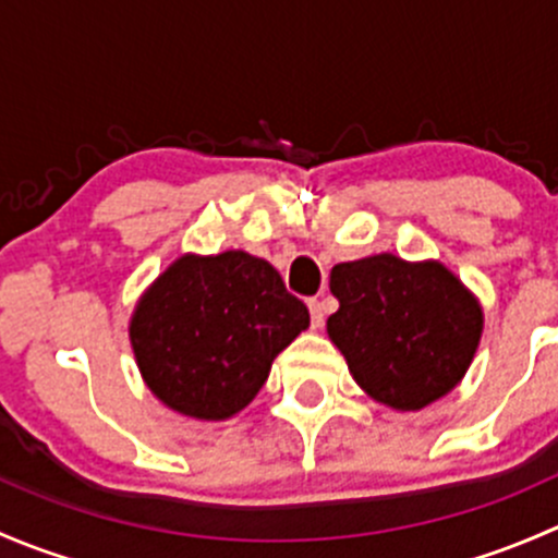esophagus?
Returning a JSON list of instances; mask_svg holds the SVG:
<instances>
[{
	"label": "esophagus",
	"instance_id": "34e87169",
	"mask_svg": "<svg viewBox=\"0 0 558 558\" xmlns=\"http://www.w3.org/2000/svg\"><path fill=\"white\" fill-rule=\"evenodd\" d=\"M307 307H311V324H313V329H320V326H324V318H326L324 302H320V300H311V302H307Z\"/></svg>",
	"mask_w": 558,
	"mask_h": 558
}]
</instances>
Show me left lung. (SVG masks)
Returning <instances> with one entry per match:
<instances>
[{
	"mask_svg": "<svg viewBox=\"0 0 558 558\" xmlns=\"http://www.w3.org/2000/svg\"><path fill=\"white\" fill-rule=\"evenodd\" d=\"M340 307L326 320L353 380L386 408L410 413L451 393L483 335V307L446 264L393 253L331 267Z\"/></svg>",
	"mask_w": 558,
	"mask_h": 558,
	"instance_id": "1",
	"label": "left lung"
}]
</instances>
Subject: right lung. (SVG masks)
Instances as JSON below:
<instances>
[{
  "label": "right lung",
  "mask_w": 558,
  "mask_h": 558,
  "mask_svg": "<svg viewBox=\"0 0 558 558\" xmlns=\"http://www.w3.org/2000/svg\"><path fill=\"white\" fill-rule=\"evenodd\" d=\"M311 326L278 269L245 251L178 256L134 305V362L161 404L227 421L253 402L275 356Z\"/></svg>",
  "instance_id": "obj_1"
}]
</instances>
